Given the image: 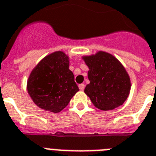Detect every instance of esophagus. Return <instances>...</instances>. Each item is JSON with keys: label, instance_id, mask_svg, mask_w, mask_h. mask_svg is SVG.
Wrapping results in <instances>:
<instances>
[{"label": "esophagus", "instance_id": "obj_1", "mask_svg": "<svg viewBox=\"0 0 156 156\" xmlns=\"http://www.w3.org/2000/svg\"><path fill=\"white\" fill-rule=\"evenodd\" d=\"M78 87H79V89H80V90H83L85 88V85L84 84H80L79 86H78Z\"/></svg>", "mask_w": 156, "mask_h": 156}]
</instances>
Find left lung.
<instances>
[{"label":"left lung","instance_id":"8db88e82","mask_svg":"<svg viewBox=\"0 0 156 156\" xmlns=\"http://www.w3.org/2000/svg\"><path fill=\"white\" fill-rule=\"evenodd\" d=\"M83 59L90 69V83L84 92L94 106L111 111L123 104L130 93L131 82L122 64L111 54L102 51Z\"/></svg>","mask_w":156,"mask_h":156}]
</instances>
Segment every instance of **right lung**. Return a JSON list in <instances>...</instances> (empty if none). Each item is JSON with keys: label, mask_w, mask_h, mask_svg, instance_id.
Segmentation results:
<instances>
[{"label": "right lung", "mask_w": 156, "mask_h": 156, "mask_svg": "<svg viewBox=\"0 0 156 156\" xmlns=\"http://www.w3.org/2000/svg\"><path fill=\"white\" fill-rule=\"evenodd\" d=\"M27 90L40 108L54 113L63 110L79 90L68 57L58 51L43 58L30 74Z\"/></svg>", "instance_id": "add662e5"}]
</instances>
